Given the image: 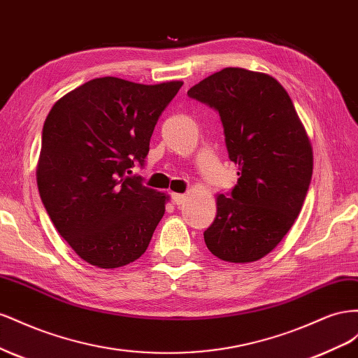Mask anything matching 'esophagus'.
<instances>
[{"label":"esophagus","instance_id":"esophagus-1","mask_svg":"<svg viewBox=\"0 0 358 358\" xmlns=\"http://www.w3.org/2000/svg\"><path fill=\"white\" fill-rule=\"evenodd\" d=\"M186 201V196L185 195H181V193H173V195H172V202L173 203H176V206H181V203L182 202H185Z\"/></svg>","mask_w":358,"mask_h":358}]
</instances>
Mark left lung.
<instances>
[{"label":"left lung","instance_id":"8db88e82","mask_svg":"<svg viewBox=\"0 0 358 358\" xmlns=\"http://www.w3.org/2000/svg\"><path fill=\"white\" fill-rule=\"evenodd\" d=\"M216 109L238 181L217 195L203 232L208 250L227 262H253L287 236L308 193L313 152L294 103L273 76L227 67L187 91Z\"/></svg>","mask_w":358,"mask_h":358}]
</instances>
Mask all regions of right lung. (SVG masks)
<instances>
[{
    "label": "right lung",
    "instance_id": "right-lung-1",
    "mask_svg": "<svg viewBox=\"0 0 358 358\" xmlns=\"http://www.w3.org/2000/svg\"><path fill=\"white\" fill-rule=\"evenodd\" d=\"M181 85L96 78L61 97L46 117L40 198L59 236L94 267L136 261L165 214V193L126 172L144 166L156 122Z\"/></svg>",
    "mask_w": 358,
    "mask_h": 358
}]
</instances>
